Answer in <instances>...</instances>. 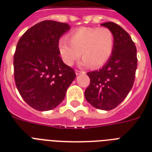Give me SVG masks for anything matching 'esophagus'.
Wrapping results in <instances>:
<instances>
[{
    "instance_id": "1",
    "label": "esophagus",
    "mask_w": 152,
    "mask_h": 152,
    "mask_svg": "<svg viewBox=\"0 0 152 152\" xmlns=\"http://www.w3.org/2000/svg\"><path fill=\"white\" fill-rule=\"evenodd\" d=\"M75 72H76V75H79V74H80V73H83L82 71L79 70V69H76V70H75Z\"/></svg>"
}]
</instances>
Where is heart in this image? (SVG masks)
<instances>
[{
    "mask_svg": "<svg viewBox=\"0 0 152 152\" xmlns=\"http://www.w3.org/2000/svg\"><path fill=\"white\" fill-rule=\"evenodd\" d=\"M114 44V35L110 28L81 27L71 32L69 38H60L57 48L63 61L67 66H72L81 54L83 66L97 69L110 59Z\"/></svg>",
    "mask_w": 152,
    "mask_h": 152,
    "instance_id": "obj_1",
    "label": "heart"
}]
</instances>
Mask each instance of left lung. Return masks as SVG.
I'll use <instances>...</instances> for the list:
<instances>
[{
	"label": "left lung",
	"instance_id": "obj_1",
	"mask_svg": "<svg viewBox=\"0 0 152 152\" xmlns=\"http://www.w3.org/2000/svg\"><path fill=\"white\" fill-rule=\"evenodd\" d=\"M102 26L113 32L114 50L102 69L87 73L90 84L85 91V97L95 108L110 110L117 107L132 88L137 68V51L131 37L122 27L113 22Z\"/></svg>",
	"mask_w": 152,
	"mask_h": 152
}]
</instances>
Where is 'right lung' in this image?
Returning <instances> with one entry per match:
<instances>
[{
  "mask_svg": "<svg viewBox=\"0 0 152 152\" xmlns=\"http://www.w3.org/2000/svg\"><path fill=\"white\" fill-rule=\"evenodd\" d=\"M69 29L67 23L45 20L28 28L16 45L15 83L23 99L35 110L45 111L58 106L76 78L57 48L61 36Z\"/></svg>",
  "mask_w": 152,
  "mask_h": 152,
  "instance_id": "right-lung-1",
  "label": "right lung"
}]
</instances>
